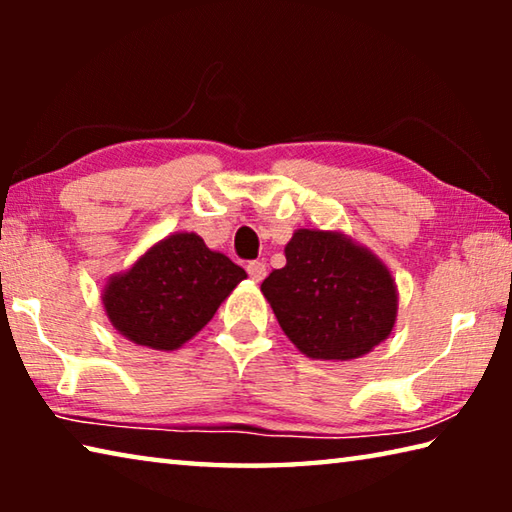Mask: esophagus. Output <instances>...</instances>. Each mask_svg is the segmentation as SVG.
<instances>
[{
	"mask_svg": "<svg viewBox=\"0 0 512 512\" xmlns=\"http://www.w3.org/2000/svg\"><path fill=\"white\" fill-rule=\"evenodd\" d=\"M246 271L250 275V280L253 282H262L266 277V264L264 262H248Z\"/></svg>",
	"mask_w": 512,
	"mask_h": 512,
	"instance_id": "obj_1",
	"label": "esophagus"
}]
</instances>
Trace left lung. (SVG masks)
<instances>
[{
	"mask_svg": "<svg viewBox=\"0 0 512 512\" xmlns=\"http://www.w3.org/2000/svg\"><path fill=\"white\" fill-rule=\"evenodd\" d=\"M287 264L262 293L282 332L309 359H359L391 336L395 277L370 248L339 230L298 228L284 246Z\"/></svg>",
	"mask_w": 512,
	"mask_h": 512,
	"instance_id": "left-lung-1",
	"label": "left lung"
}]
</instances>
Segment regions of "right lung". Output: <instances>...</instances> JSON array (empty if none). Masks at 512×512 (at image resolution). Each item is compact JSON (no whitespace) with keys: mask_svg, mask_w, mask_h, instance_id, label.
<instances>
[{"mask_svg":"<svg viewBox=\"0 0 512 512\" xmlns=\"http://www.w3.org/2000/svg\"><path fill=\"white\" fill-rule=\"evenodd\" d=\"M246 271L196 232L160 239L126 271L110 275L101 302L110 325L151 350L183 348L210 323Z\"/></svg>","mask_w":512,"mask_h":512,"instance_id":"obj_1","label":"right lung"}]
</instances>
